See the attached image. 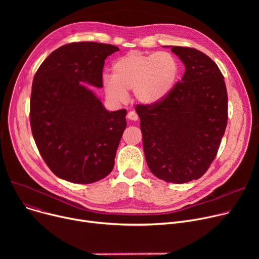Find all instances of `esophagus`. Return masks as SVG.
Listing matches in <instances>:
<instances>
[{"label": "esophagus", "mask_w": 259, "mask_h": 259, "mask_svg": "<svg viewBox=\"0 0 259 259\" xmlns=\"http://www.w3.org/2000/svg\"><path fill=\"white\" fill-rule=\"evenodd\" d=\"M127 118L130 119V120L135 121V120L139 119V116H138L137 113H135V111H130V112H128V114H127Z\"/></svg>", "instance_id": "obj_1"}]
</instances>
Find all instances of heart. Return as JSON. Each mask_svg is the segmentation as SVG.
Segmentation results:
<instances>
[{
    "mask_svg": "<svg viewBox=\"0 0 259 259\" xmlns=\"http://www.w3.org/2000/svg\"><path fill=\"white\" fill-rule=\"evenodd\" d=\"M180 77V64L169 52H130L112 65V76L104 78L106 97L122 103L132 90L139 104L152 106L164 101Z\"/></svg>",
    "mask_w": 259,
    "mask_h": 259,
    "instance_id": "obj_1",
    "label": "heart"
}]
</instances>
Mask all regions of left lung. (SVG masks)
<instances>
[{"instance_id": "left-lung-1", "label": "left lung", "mask_w": 259, "mask_h": 259, "mask_svg": "<svg viewBox=\"0 0 259 259\" xmlns=\"http://www.w3.org/2000/svg\"><path fill=\"white\" fill-rule=\"evenodd\" d=\"M168 47V46H164ZM185 73L168 97L155 105H138L143 145L150 171L168 183L184 184L207 172L228 120L224 76L203 52L169 46Z\"/></svg>"}]
</instances>
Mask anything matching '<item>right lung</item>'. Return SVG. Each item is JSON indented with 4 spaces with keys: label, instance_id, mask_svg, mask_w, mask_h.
I'll use <instances>...</instances> for the list:
<instances>
[{
    "label": "right lung",
    "instance_id": "right-lung-1",
    "mask_svg": "<svg viewBox=\"0 0 259 259\" xmlns=\"http://www.w3.org/2000/svg\"><path fill=\"white\" fill-rule=\"evenodd\" d=\"M118 50L95 42L67 44L51 52L33 77L32 135L47 166L62 180L91 184L113 169L127 110L108 111L89 86L103 87L105 60Z\"/></svg>",
    "mask_w": 259,
    "mask_h": 259
}]
</instances>
